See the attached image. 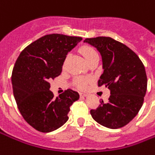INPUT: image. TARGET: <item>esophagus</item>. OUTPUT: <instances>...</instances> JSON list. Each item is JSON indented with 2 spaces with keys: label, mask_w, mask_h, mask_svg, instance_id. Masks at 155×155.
I'll use <instances>...</instances> for the list:
<instances>
[{
  "label": "esophagus",
  "mask_w": 155,
  "mask_h": 155,
  "mask_svg": "<svg viewBox=\"0 0 155 155\" xmlns=\"http://www.w3.org/2000/svg\"><path fill=\"white\" fill-rule=\"evenodd\" d=\"M80 96H81V97H85V96H86V94L83 92H80Z\"/></svg>",
  "instance_id": "obj_1"
}]
</instances>
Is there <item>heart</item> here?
I'll return each mask as SVG.
<instances>
[{
    "mask_svg": "<svg viewBox=\"0 0 155 155\" xmlns=\"http://www.w3.org/2000/svg\"><path fill=\"white\" fill-rule=\"evenodd\" d=\"M81 53L82 54V55L85 57V60L87 61V63H88L90 60H91L92 59H94L95 57H97V56H98L97 52H96L93 48L89 47V46H85V47L81 48ZM67 59H68V57L64 59V64L66 63ZM88 80L85 79V78L80 77L76 79L75 84H76V86H77L78 88L81 89V90H84V89L86 88L87 84H88Z\"/></svg>",
    "mask_w": 155,
    "mask_h": 155,
    "instance_id": "obj_1",
    "label": "heart"
}]
</instances>
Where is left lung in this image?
Here are the masks:
<instances>
[{"label": "left lung", "mask_w": 155, "mask_h": 155, "mask_svg": "<svg viewBox=\"0 0 155 155\" xmlns=\"http://www.w3.org/2000/svg\"><path fill=\"white\" fill-rule=\"evenodd\" d=\"M100 52L103 73L98 86L110 90L108 101L91 110L93 119L111 129L124 127L138 113L147 91L145 68L138 56L125 44L109 37L85 38Z\"/></svg>", "instance_id": "1"}]
</instances>
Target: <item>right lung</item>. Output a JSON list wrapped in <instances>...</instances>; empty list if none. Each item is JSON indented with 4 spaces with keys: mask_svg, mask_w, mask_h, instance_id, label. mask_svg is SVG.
<instances>
[{
    "mask_svg": "<svg viewBox=\"0 0 155 155\" xmlns=\"http://www.w3.org/2000/svg\"><path fill=\"white\" fill-rule=\"evenodd\" d=\"M82 38L53 33L40 38L21 52L13 67L12 84L18 110L36 130L49 133L69 119L70 107L80 98L71 89L55 98L48 81L58 77L67 54Z\"/></svg>",
    "mask_w": 155,
    "mask_h": 155,
    "instance_id": "obj_1",
    "label": "right lung"
}]
</instances>
